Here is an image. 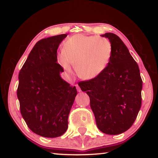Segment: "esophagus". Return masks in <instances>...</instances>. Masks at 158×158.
Returning <instances> with one entry per match:
<instances>
[{"mask_svg":"<svg viewBox=\"0 0 158 158\" xmlns=\"http://www.w3.org/2000/svg\"><path fill=\"white\" fill-rule=\"evenodd\" d=\"M76 87H77V91H78V92H81V89H80V87H79L78 85H77V86H76Z\"/></svg>","mask_w":158,"mask_h":158,"instance_id":"obj_1","label":"esophagus"}]
</instances>
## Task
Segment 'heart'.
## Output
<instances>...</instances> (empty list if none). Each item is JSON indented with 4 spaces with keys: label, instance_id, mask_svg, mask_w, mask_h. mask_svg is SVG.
Returning a JSON list of instances; mask_svg holds the SVG:
<instances>
[{
    "label": "heart",
    "instance_id": "b5f03b06",
    "mask_svg": "<svg viewBox=\"0 0 158 158\" xmlns=\"http://www.w3.org/2000/svg\"><path fill=\"white\" fill-rule=\"evenodd\" d=\"M112 54L113 45L109 39L79 34L64 42L62 52L57 55V62L69 74L73 65L80 78L91 80L105 71Z\"/></svg>",
    "mask_w": 158,
    "mask_h": 158
}]
</instances>
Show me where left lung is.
I'll return each instance as SVG.
<instances>
[{"mask_svg":"<svg viewBox=\"0 0 158 158\" xmlns=\"http://www.w3.org/2000/svg\"><path fill=\"white\" fill-rule=\"evenodd\" d=\"M101 36L113 45L109 64L96 78L78 84L90 98L98 128L103 133L118 135L128 130L137 118L143 81L138 64L120 37L111 32Z\"/></svg>","mask_w":158,"mask_h":158,"instance_id":"8db88e82","label":"left lung"}]
</instances>
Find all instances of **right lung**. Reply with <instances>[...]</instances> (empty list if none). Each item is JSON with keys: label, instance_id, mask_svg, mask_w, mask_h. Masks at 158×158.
<instances>
[{"label": "right lung", "instance_id": "obj_1", "mask_svg": "<svg viewBox=\"0 0 158 158\" xmlns=\"http://www.w3.org/2000/svg\"><path fill=\"white\" fill-rule=\"evenodd\" d=\"M67 34L35 44L18 75L17 96L22 116L33 133L45 138L62 135L77 91L60 77L58 47Z\"/></svg>", "mask_w": 158, "mask_h": 158}]
</instances>
